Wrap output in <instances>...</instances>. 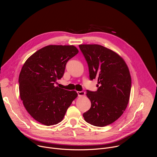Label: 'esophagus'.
<instances>
[{
  "label": "esophagus",
  "mask_w": 157,
  "mask_h": 157,
  "mask_svg": "<svg viewBox=\"0 0 157 157\" xmlns=\"http://www.w3.org/2000/svg\"><path fill=\"white\" fill-rule=\"evenodd\" d=\"M78 96H82L85 95V92L84 91H77Z\"/></svg>",
  "instance_id": "obj_1"
}]
</instances>
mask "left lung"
Wrapping results in <instances>:
<instances>
[{"mask_svg": "<svg viewBox=\"0 0 157 157\" xmlns=\"http://www.w3.org/2000/svg\"><path fill=\"white\" fill-rule=\"evenodd\" d=\"M87 61L89 79H97L96 91L86 90L91 108L84 120L97 127L115 122L125 110L130 98L131 77L124 60L116 53L99 44L79 45Z\"/></svg>", "mask_w": 157, "mask_h": 157, "instance_id": "left-lung-1", "label": "left lung"}]
</instances>
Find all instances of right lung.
<instances>
[{"label": "right lung", "instance_id": "add662e5", "mask_svg": "<svg viewBox=\"0 0 157 157\" xmlns=\"http://www.w3.org/2000/svg\"><path fill=\"white\" fill-rule=\"evenodd\" d=\"M73 45H48L33 53L24 63L19 78L21 100L29 114L47 126L60 122L78 94L55 87L69 59L78 53Z\"/></svg>", "mask_w": 157, "mask_h": 157}]
</instances>
